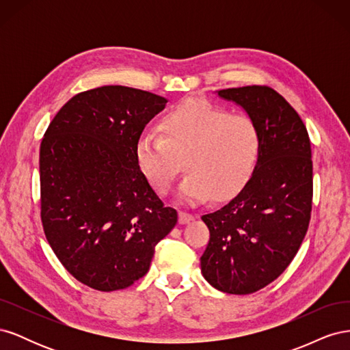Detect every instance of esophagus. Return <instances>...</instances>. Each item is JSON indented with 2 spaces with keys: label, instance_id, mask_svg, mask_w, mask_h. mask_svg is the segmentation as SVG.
Masks as SVG:
<instances>
[{
  "label": "esophagus",
  "instance_id": "esophagus-1",
  "mask_svg": "<svg viewBox=\"0 0 350 350\" xmlns=\"http://www.w3.org/2000/svg\"><path fill=\"white\" fill-rule=\"evenodd\" d=\"M178 220H179V224H181V225H187V224H189V221H191V220H194V215L187 213V211H179Z\"/></svg>",
  "mask_w": 350,
  "mask_h": 350
}]
</instances>
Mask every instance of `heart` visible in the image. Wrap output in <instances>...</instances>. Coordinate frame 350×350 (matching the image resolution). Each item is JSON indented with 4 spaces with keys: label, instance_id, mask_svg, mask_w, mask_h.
<instances>
[{
    "label": "heart",
    "instance_id": "b5f03b06",
    "mask_svg": "<svg viewBox=\"0 0 350 350\" xmlns=\"http://www.w3.org/2000/svg\"><path fill=\"white\" fill-rule=\"evenodd\" d=\"M161 129L135 143L140 171L157 193L166 194L185 159L188 175L178 188L184 204H200L211 193L235 194L248 181L260 153V131L247 115H232L206 99L188 98L166 113Z\"/></svg>",
    "mask_w": 350,
    "mask_h": 350
}]
</instances>
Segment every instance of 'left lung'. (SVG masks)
I'll return each mask as SVG.
<instances>
[{
	"instance_id": "8db88e82",
	"label": "left lung",
	"mask_w": 350,
	"mask_h": 350,
	"mask_svg": "<svg viewBox=\"0 0 350 350\" xmlns=\"http://www.w3.org/2000/svg\"><path fill=\"white\" fill-rule=\"evenodd\" d=\"M216 93L245 111L261 143L238 196L201 216L210 230L201 273L217 291L247 295L278 279L305 238L312 203L311 143L301 116L276 90L245 86Z\"/></svg>"
}]
</instances>
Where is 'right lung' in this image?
Returning a JSON list of instances; mask_svg holds the SVG:
<instances>
[{
    "label": "right lung",
    "mask_w": 350,
    "mask_h": 350,
    "mask_svg": "<svg viewBox=\"0 0 350 350\" xmlns=\"http://www.w3.org/2000/svg\"><path fill=\"white\" fill-rule=\"evenodd\" d=\"M166 98L125 86L72 96L40 143V217L71 276L96 291L131 286L178 213L165 207L135 159L146 124Z\"/></svg>",
    "instance_id": "obj_1"
}]
</instances>
